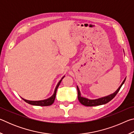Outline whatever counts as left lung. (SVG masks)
<instances>
[{"mask_svg": "<svg viewBox=\"0 0 134 134\" xmlns=\"http://www.w3.org/2000/svg\"><path fill=\"white\" fill-rule=\"evenodd\" d=\"M125 80H126V78L124 79L123 82L122 83V84L121 85V86H119L118 89L116 91L113 93L108 95V96H107L100 97V98L96 99H89L87 98H86V97L81 96L80 90H79V88L78 87V86H77V92H78L79 100L81 104H82V105L86 106H94L104 105V104L107 103L109 102H110L112 99L114 98V97L116 96V94L119 91V90H120V89H121V87H122V86L124 85V83L125 82Z\"/></svg>", "mask_w": 134, "mask_h": 134, "instance_id": "obj_1", "label": "left lung"}]
</instances>
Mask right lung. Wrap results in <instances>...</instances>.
Here are the masks:
<instances>
[{
	"label": "right lung",
	"instance_id": "right-lung-1",
	"mask_svg": "<svg viewBox=\"0 0 134 134\" xmlns=\"http://www.w3.org/2000/svg\"><path fill=\"white\" fill-rule=\"evenodd\" d=\"M64 77H65V76H63V77H62V79H61V80H60V81H59V82L58 83V84H57V86H56L55 90H54V94H53V95H52V96H51L50 97H49V98L47 99H45V100H37V101L28 100L24 99H23V98H22V99H23L25 102H26V103L30 104V105H32L41 106H47L51 105L52 104H53V103H54V100H55L57 90L58 86H59V85H60V83L62 82V79H63V78H64Z\"/></svg>",
	"mask_w": 134,
	"mask_h": 134
}]
</instances>
